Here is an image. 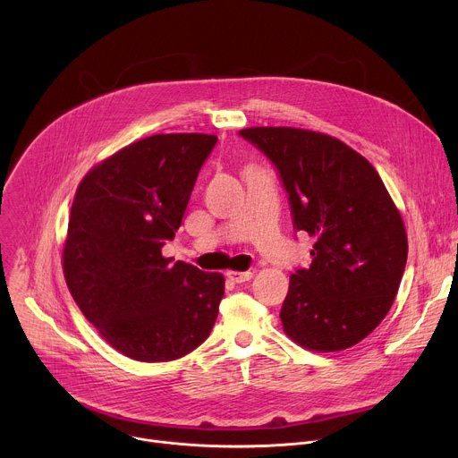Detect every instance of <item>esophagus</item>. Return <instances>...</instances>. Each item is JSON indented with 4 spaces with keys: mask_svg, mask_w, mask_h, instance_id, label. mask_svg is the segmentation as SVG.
Instances as JSON below:
<instances>
[{
    "mask_svg": "<svg viewBox=\"0 0 458 458\" xmlns=\"http://www.w3.org/2000/svg\"><path fill=\"white\" fill-rule=\"evenodd\" d=\"M226 277L233 283H246L253 277V272H233V270H230V272H226Z\"/></svg>",
    "mask_w": 458,
    "mask_h": 458,
    "instance_id": "obj_1",
    "label": "esophagus"
}]
</instances>
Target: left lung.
<instances>
[{
  "mask_svg": "<svg viewBox=\"0 0 458 458\" xmlns=\"http://www.w3.org/2000/svg\"><path fill=\"white\" fill-rule=\"evenodd\" d=\"M239 136L276 166L295 232L315 239L310 268L290 276L284 332L315 352L360 343L394 304L408 259L404 223L380 175L343 141L311 130L257 126Z\"/></svg>",
  "mask_w": 458,
  "mask_h": 458,
  "instance_id": "1",
  "label": "left lung"
}]
</instances>
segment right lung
Segmentation results:
<instances>
[{
    "label": "right lung",
    "mask_w": 458,
    "mask_h": 458,
    "mask_svg": "<svg viewBox=\"0 0 458 458\" xmlns=\"http://www.w3.org/2000/svg\"><path fill=\"white\" fill-rule=\"evenodd\" d=\"M216 143L207 134L150 136L92 168L76 191L64 279L89 322L134 360L179 359L216 324L225 277L161 253Z\"/></svg>",
    "instance_id": "right-lung-1"
}]
</instances>
